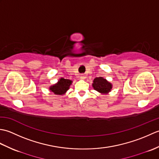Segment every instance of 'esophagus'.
Masks as SVG:
<instances>
[{"label": "esophagus", "mask_w": 159, "mask_h": 159, "mask_svg": "<svg viewBox=\"0 0 159 159\" xmlns=\"http://www.w3.org/2000/svg\"><path fill=\"white\" fill-rule=\"evenodd\" d=\"M80 78L81 79H85V74H81V75H80Z\"/></svg>", "instance_id": "1"}]
</instances>
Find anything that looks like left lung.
<instances>
[{
    "label": "left lung",
    "mask_w": 159,
    "mask_h": 159,
    "mask_svg": "<svg viewBox=\"0 0 159 159\" xmlns=\"http://www.w3.org/2000/svg\"><path fill=\"white\" fill-rule=\"evenodd\" d=\"M93 88L101 94H108L113 88V85L109 81L100 76L94 79L92 83Z\"/></svg>",
    "instance_id": "obj_1"
}]
</instances>
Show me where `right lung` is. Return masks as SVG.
Segmentation results:
<instances>
[{"mask_svg":"<svg viewBox=\"0 0 159 159\" xmlns=\"http://www.w3.org/2000/svg\"><path fill=\"white\" fill-rule=\"evenodd\" d=\"M72 80L69 79H65L61 78L57 83L50 86L49 90L55 95H64L67 91L70 89V85H72Z\"/></svg>","mask_w":159,"mask_h":159,"instance_id":"1","label":"right lung"}]
</instances>
